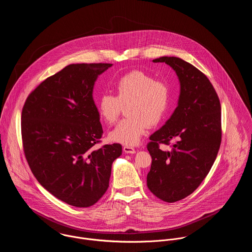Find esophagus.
I'll list each match as a JSON object with an SVG mask.
<instances>
[{
	"label": "esophagus",
	"mask_w": 252,
	"mask_h": 252,
	"mask_svg": "<svg viewBox=\"0 0 252 252\" xmlns=\"http://www.w3.org/2000/svg\"><path fill=\"white\" fill-rule=\"evenodd\" d=\"M123 151H124L125 153H129V154H134V153H136L135 148L132 147V146H124V147H123Z\"/></svg>",
	"instance_id": "esophagus-1"
}]
</instances>
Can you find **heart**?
Segmentation results:
<instances>
[{
  "mask_svg": "<svg viewBox=\"0 0 252 252\" xmlns=\"http://www.w3.org/2000/svg\"><path fill=\"white\" fill-rule=\"evenodd\" d=\"M115 96L104 94L99 98L98 111L108 124H113L122 107L128 118L120 121L108 134L109 141L126 146L141 142L149 126L157 125L165 116L172 98L169 83L151 74L133 71L121 76L114 85Z\"/></svg>",
  "mask_w": 252,
  "mask_h": 252,
  "instance_id": "1",
  "label": "heart"
}]
</instances>
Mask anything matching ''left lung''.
<instances>
[{"label":"left lung","instance_id":"1","mask_svg":"<svg viewBox=\"0 0 252 252\" xmlns=\"http://www.w3.org/2000/svg\"><path fill=\"white\" fill-rule=\"evenodd\" d=\"M177 73L180 91L178 107L166 123L150 136L147 144L152 163L147 187L159 199L174 203L193 193L211 171L221 143V107L209 78L179 57L163 56ZM176 138L171 152L159 143Z\"/></svg>","mask_w":252,"mask_h":252}]
</instances>
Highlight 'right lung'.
Instances as JSON below:
<instances>
[{
    "instance_id": "1",
    "label": "right lung",
    "mask_w": 252,
    "mask_h": 252,
    "mask_svg": "<svg viewBox=\"0 0 252 252\" xmlns=\"http://www.w3.org/2000/svg\"><path fill=\"white\" fill-rule=\"evenodd\" d=\"M112 64H71L47 77L22 109L24 153L36 180L57 199L76 208L106 193L121 144L100 143L103 128L93 100L94 84Z\"/></svg>"
}]
</instances>
